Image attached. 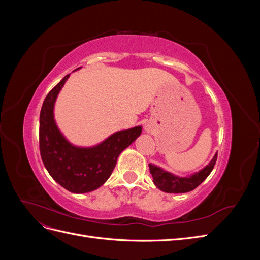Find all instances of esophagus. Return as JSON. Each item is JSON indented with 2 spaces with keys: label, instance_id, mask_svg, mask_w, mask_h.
I'll return each instance as SVG.
<instances>
[{
  "label": "esophagus",
  "instance_id": "34e87169",
  "mask_svg": "<svg viewBox=\"0 0 260 260\" xmlns=\"http://www.w3.org/2000/svg\"><path fill=\"white\" fill-rule=\"evenodd\" d=\"M153 124L149 122V121H147V122H145V124H144V131L146 132V133H152V131H153Z\"/></svg>",
  "mask_w": 260,
  "mask_h": 260
}]
</instances>
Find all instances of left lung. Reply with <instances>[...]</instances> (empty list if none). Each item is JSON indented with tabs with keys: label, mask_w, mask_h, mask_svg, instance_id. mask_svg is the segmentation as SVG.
<instances>
[{
	"label": "left lung",
	"mask_w": 260,
	"mask_h": 260,
	"mask_svg": "<svg viewBox=\"0 0 260 260\" xmlns=\"http://www.w3.org/2000/svg\"><path fill=\"white\" fill-rule=\"evenodd\" d=\"M216 160L217 153L212 157V159L207 166L187 177L176 176L153 164H148V166L149 172L153 177V182L160 191L166 193H186L193 191L210 175L211 170L214 169Z\"/></svg>",
	"instance_id": "left-lung-1"
}]
</instances>
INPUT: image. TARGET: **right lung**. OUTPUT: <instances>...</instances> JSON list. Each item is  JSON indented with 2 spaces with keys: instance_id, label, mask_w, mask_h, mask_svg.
I'll list each match as a JSON object with an SVG mask.
<instances>
[{
  "instance_id": "add662e5",
  "label": "right lung",
  "mask_w": 260,
  "mask_h": 260,
  "mask_svg": "<svg viewBox=\"0 0 260 260\" xmlns=\"http://www.w3.org/2000/svg\"><path fill=\"white\" fill-rule=\"evenodd\" d=\"M69 76L62 78L43 102L39 131L40 154L46 170L58 184L69 192L82 194L96 190L106 182L118 156L140 137L142 127L117 131L93 146L70 143L54 118L55 102Z\"/></svg>"
}]
</instances>
